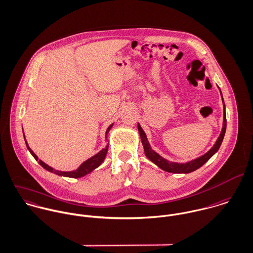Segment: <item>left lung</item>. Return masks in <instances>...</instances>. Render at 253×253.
<instances>
[{"label":"left lung","instance_id":"obj_1","mask_svg":"<svg viewBox=\"0 0 253 253\" xmlns=\"http://www.w3.org/2000/svg\"><path fill=\"white\" fill-rule=\"evenodd\" d=\"M219 88V87H218ZM220 90V88H219ZM220 94L222 97V101H223V127L220 133V136L218 137L216 143L214 144V146L202 156L188 161L186 163H177V162H172L169 161L167 159H165L164 157H162L160 154H158L157 152H154L152 149V146L150 145V142L147 138V135L145 133V131L143 130V128L141 127V125L138 123V130H139V134L141 137V141L144 147V151L146 156L153 162L155 165H157L160 169L169 172V173H177V174H188L191 172L196 171L197 169H199L200 167H202V165L207 162L216 152H218L219 148L221 147V144L223 142L224 136H225V132H226V126H227V120H226V107H225V103L223 100V96H222V92L220 90Z\"/></svg>","mask_w":253,"mask_h":253}]
</instances>
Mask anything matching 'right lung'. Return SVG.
I'll return each instance as SVG.
<instances>
[{
	"label": "right lung",
	"instance_id": "right-lung-1",
	"mask_svg": "<svg viewBox=\"0 0 253 253\" xmlns=\"http://www.w3.org/2000/svg\"><path fill=\"white\" fill-rule=\"evenodd\" d=\"M112 126H113V123H112L111 125H109L108 128L106 129V132H105V140H106L107 135H108L110 129L112 128ZM23 136H24V133H23ZM24 140H25V144H26V147H27L28 151L30 152V153L33 155V157H34L37 161H39V164H40L43 168H45V169L48 170L49 172L54 173V174H56V175H58V176H60V177H67V178H74V179L84 177V176L90 174V173H91L93 170H95L96 168H98V167L101 165V163L103 162V160H104V158H105V156H106L107 151H108V144H107V145H106L103 149H101V151L98 152V153H96V154L93 155L92 157L88 158V159L85 160L83 163H81L80 166H79L77 169L72 170V171H59V170L53 169L50 165L46 164L44 161H42L41 159H39L38 156L29 148V146H28V144H27V142H26L25 136H24Z\"/></svg>",
	"mask_w": 253,
	"mask_h": 253
}]
</instances>
